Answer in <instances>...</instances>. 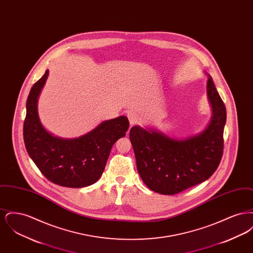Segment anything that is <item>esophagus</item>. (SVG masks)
<instances>
[{"instance_id": "34e87169", "label": "esophagus", "mask_w": 253, "mask_h": 253, "mask_svg": "<svg viewBox=\"0 0 253 253\" xmlns=\"http://www.w3.org/2000/svg\"><path fill=\"white\" fill-rule=\"evenodd\" d=\"M127 117H128V120L130 121V124L131 125H135L139 122V117L136 113L134 112H128L127 113Z\"/></svg>"}]
</instances>
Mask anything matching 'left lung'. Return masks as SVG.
Returning <instances> with one entry per match:
<instances>
[{
	"label": "left lung",
	"mask_w": 253,
	"mask_h": 253,
	"mask_svg": "<svg viewBox=\"0 0 253 253\" xmlns=\"http://www.w3.org/2000/svg\"><path fill=\"white\" fill-rule=\"evenodd\" d=\"M208 96L211 121L203 132L184 140L139 126L130 130L136 169L146 186L156 193L172 195L209 179L218 168L224 150L226 106L209 76Z\"/></svg>",
	"instance_id": "obj_1"
}]
</instances>
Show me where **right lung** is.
<instances>
[{"instance_id": "add662e5", "label": "right lung", "mask_w": 253, "mask_h": 253, "mask_svg": "<svg viewBox=\"0 0 253 253\" xmlns=\"http://www.w3.org/2000/svg\"><path fill=\"white\" fill-rule=\"evenodd\" d=\"M48 70L32 86L26 101L24 140L26 151L41 172L54 184L68 188L87 187L101 176L111 149L129 129L121 116L103 121L93 131L73 139L59 138L41 124L37 101Z\"/></svg>"}]
</instances>
